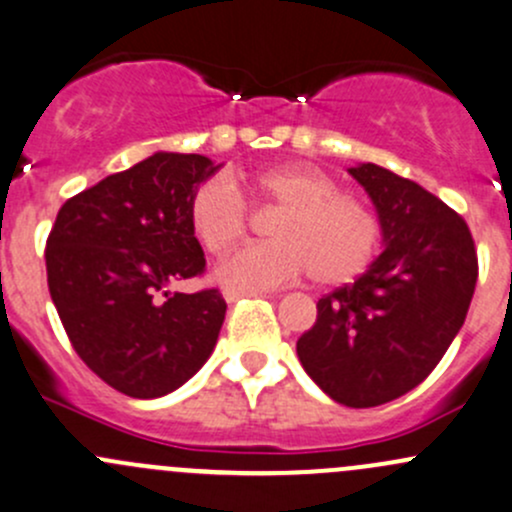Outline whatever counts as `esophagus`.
I'll return each mask as SVG.
<instances>
[{"instance_id": "34e87169", "label": "esophagus", "mask_w": 512, "mask_h": 512, "mask_svg": "<svg viewBox=\"0 0 512 512\" xmlns=\"http://www.w3.org/2000/svg\"><path fill=\"white\" fill-rule=\"evenodd\" d=\"M223 297H225V301H228V304H235V301H240V299L262 297V294H260V292H230V289H225Z\"/></svg>"}]
</instances>
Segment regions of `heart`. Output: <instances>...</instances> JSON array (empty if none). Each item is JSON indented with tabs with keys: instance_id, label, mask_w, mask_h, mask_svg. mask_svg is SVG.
Wrapping results in <instances>:
<instances>
[{
	"instance_id": "heart-1",
	"label": "heart",
	"mask_w": 512,
	"mask_h": 512,
	"mask_svg": "<svg viewBox=\"0 0 512 512\" xmlns=\"http://www.w3.org/2000/svg\"><path fill=\"white\" fill-rule=\"evenodd\" d=\"M255 201L282 208L272 242L242 247L215 267V282L230 292H262L311 274L321 287L353 282L373 262L380 220L373 208L309 164H279L240 181ZM188 223L211 255L245 238L247 206L230 181L208 179L188 201Z\"/></svg>"
}]
</instances>
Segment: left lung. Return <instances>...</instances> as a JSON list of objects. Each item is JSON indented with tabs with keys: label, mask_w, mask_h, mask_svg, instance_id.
<instances>
[{
	"label": "left lung",
	"mask_w": 512,
	"mask_h": 512,
	"mask_svg": "<svg viewBox=\"0 0 512 512\" xmlns=\"http://www.w3.org/2000/svg\"><path fill=\"white\" fill-rule=\"evenodd\" d=\"M348 174L378 211V260L316 304L297 355L321 390L346 407H378L437 368L464 326L478 279L476 247L459 213L378 164Z\"/></svg>",
	"instance_id": "obj_1"
}]
</instances>
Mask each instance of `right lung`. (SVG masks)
Returning a JSON list of instances; mask_svg holds the SVG:
<instances>
[{
  "mask_svg": "<svg viewBox=\"0 0 512 512\" xmlns=\"http://www.w3.org/2000/svg\"><path fill=\"white\" fill-rule=\"evenodd\" d=\"M218 169L201 154L157 152L68 198L48 235V292L75 353L137 400L184 385L218 341L228 309L218 289L166 292L206 270L188 201Z\"/></svg>",
  "mask_w": 512,
  "mask_h": 512,
  "instance_id": "right-lung-1",
  "label": "right lung"
}]
</instances>
